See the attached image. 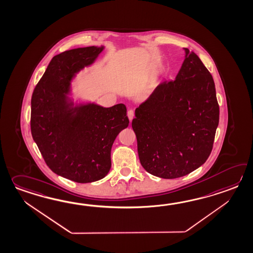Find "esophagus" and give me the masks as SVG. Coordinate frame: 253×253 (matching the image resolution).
<instances>
[{"label": "esophagus", "instance_id": "1", "mask_svg": "<svg viewBox=\"0 0 253 253\" xmlns=\"http://www.w3.org/2000/svg\"><path fill=\"white\" fill-rule=\"evenodd\" d=\"M127 115H128V118H129V122L133 119L134 117V112H133V110H129L128 111V113H127Z\"/></svg>", "mask_w": 253, "mask_h": 253}]
</instances>
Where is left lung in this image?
I'll return each instance as SVG.
<instances>
[{"instance_id": "obj_1", "label": "left lung", "mask_w": 253, "mask_h": 253, "mask_svg": "<svg viewBox=\"0 0 253 253\" xmlns=\"http://www.w3.org/2000/svg\"><path fill=\"white\" fill-rule=\"evenodd\" d=\"M185 59L174 81H163L135 110L131 126L140 164L149 173L175 179L207 161L219 125L213 78L195 52Z\"/></svg>"}]
</instances>
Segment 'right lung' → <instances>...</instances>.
<instances>
[{"label": "right lung", "mask_w": 253, "mask_h": 253, "mask_svg": "<svg viewBox=\"0 0 253 253\" xmlns=\"http://www.w3.org/2000/svg\"><path fill=\"white\" fill-rule=\"evenodd\" d=\"M103 50V45L89 46L53 57L32 96L31 130L45 163L54 173L79 183L108 174L113 142L129 125L123 103L105 108L74 103L69 97L76 74Z\"/></svg>", "instance_id": "right-lung-1"}]
</instances>
